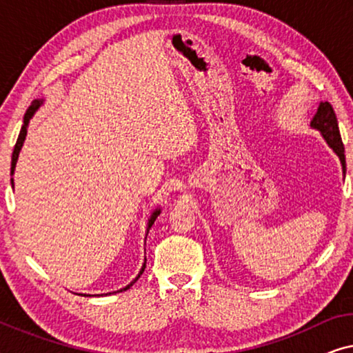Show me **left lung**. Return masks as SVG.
I'll list each match as a JSON object with an SVG mask.
<instances>
[{
	"mask_svg": "<svg viewBox=\"0 0 353 353\" xmlns=\"http://www.w3.org/2000/svg\"><path fill=\"white\" fill-rule=\"evenodd\" d=\"M310 127L313 130H318L321 133V137L325 138L337 157H339L341 165H342V173L345 176V154H344V144H342L341 133H339V125H337V119L334 110H332V105L327 103H320L316 109V114L313 115Z\"/></svg>",
	"mask_w": 353,
	"mask_h": 353,
	"instance_id": "obj_1",
	"label": "left lung"
}]
</instances>
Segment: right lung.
Wrapping results in <instances>:
<instances>
[{
    "label": "right lung",
    "instance_id": "1",
    "mask_svg": "<svg viewBox=\"0 0 353 353\" xmlns=\"http://www.w3.org/2000/svg\"><path fill=\"white\" fill-rule=\"evenodd\" d=\"M43 104H45V99H35V101H33V103L30 104V108L27 109L26 115H23V125H22V128H21V133H19L17 143H16V146H14V152H12V161H11V176L14 175V170H16V163H17L19 154H21V149H22V146H23V141H26V137H27V128H28V123H30V119L33 117V115L37 114V110L40 109ZM11 185H12V188H14V178H11ZM161 212H162L161 207H157V209H154V210L151 212V216H149V219H148L146 236H148V233H149V230H151V226L154 225V221H156V219H157L159 215H161ZM144 268H146V259H144V263H143L141 270H139V273L137 274V278H134L133 281L130 283V284H127V286L122 288V289H119V291H115V292H122V291H127V289L132 288L133 284L138 281V278L141 276V274H143ZM108 294H112V292H108ZM108 294H96V296H108ZM81 296H85V297H90L91 294H81Z\"/></svg>",
    "mask_w": 353,
    "mask_h": 353
}]
</instances>
